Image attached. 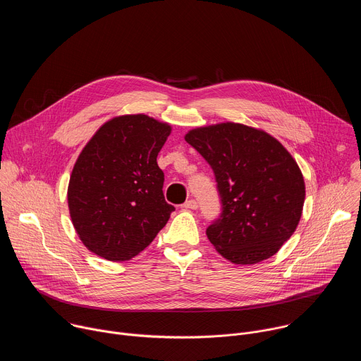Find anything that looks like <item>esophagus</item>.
Instances as JSON below:
<instances>
[{"mask_svg":"<svg viewBox=\"0 0 361 361\" xmlns=\"http://www.w3.org/2000/svg\"><path fill=\"white\" fill-rule=\"evenodd\" d=\"M198 207V204H197V201L195 200H188V201H185L184 204H183V209L184 210H195Z\"/></svg>","mask_w":361,"mask_h":361,"instance_id":"esophagus-1","label":"esophagus"}]
</instances>
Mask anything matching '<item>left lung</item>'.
I'll use <instances>...</instances> for the list:
<instances>
[{
    "label": "left lung",
    "mask_w": 361,
    "mask_h": 361,
    "mask_svg": "<svg viewBox=\"0 0 361 361\" xmlns=\"http://www.w3.org/2000/svg\"><path fill=\"white\" fill-rule=\"evenodd\" d=\"M185 141L216 176L221 214L205 234L234 264L270 259L295 231L305 198L302 174L274 137L237 123L200 127Z\"/></svg>",
    "instance_id": "left-lung-1"
}]
</instances>
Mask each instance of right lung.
Returning a JSON list of instances; mask_svg holds the SVG:
<instances>
[{"mask_svg": "<svg viewBox=\"0 0 361 361\" xmlns=\"http://www.w3.org/2000/svg\"><path fill=\"white\" fill-rule=\"evenodd\" d=\"M171 133L145 114L102 124L78 156L68 209L82 244L110 262H127L156 238L176 210L163 194L157 156Z\"/></svg>", "mask_w": 361, "mask_h": 361, "instance_id": "right-lung-1", "label": "right lung"}]
</instances>
